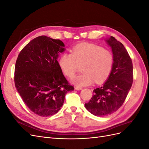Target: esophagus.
Wrapping results in <instances>:
<instances>
[{
    "instance_id": "34e87169",
    "label": "esophagus",
    "mask_w": 149,
    "mask_h": 149,
    "mask_svg": "<svg viewBox=\"0 0 149 149\" xmlns=\"http://www.w3.org/2000/svg\"><path fill=\"white\" fill-rule=\"evenodd\" d=\"M75 89L78 90H78H81L82 88L81 87H79V86H76V87H75Z\"/></svg>"
}]
</instances>
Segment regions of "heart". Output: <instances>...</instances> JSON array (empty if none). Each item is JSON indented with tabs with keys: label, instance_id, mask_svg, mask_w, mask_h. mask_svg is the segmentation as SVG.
<instances>
[{
	"label": "heart",
	"instance_id": "obj_1",
	"mask_svg": "<svg viewBox=\"0 0 149 149\" xmlns=\"http://www.w3.org/2000/svg\"><path fill=\"white\" fill-rule=\"evenodd\" d=\"M71 54L63 53L58 63L63 73L70 78L74 76L78 65L83 73L74 76L71 82L78 86H84L95 81L100 84L109 77L113 65L112 53L92 43H80L71 49Z\"/></svg>",
	"mask_w": 149,
	"mask_h": 149
}]
</instances>
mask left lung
Wrapping results in <instances>:
<instances>
[{
    "label": "left lung",
    "mask_w": 149,
    "mask_h": 149,
    "mask_svg": "<svg viewBox=\"0 0 149 149\" xmlns=\"http://www.w3.org/2000/svg\"><path fill=\"white\" fill-rule=\"evenodd\" d=\"M106 41L113 54L111 74L102 86L94 89L91 100L84 104L92 114L101 117L111 114L119 109L133 82L132 62L127 51L113 37Z\"/></svg>",
    "instance_id": "obj_1"
}]
</instances>
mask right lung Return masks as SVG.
<instances>
[{"label":"right lung","mask_w":149,"mask_h":149,"mask_svg":"<svg viewBox=\"0 0 149 149\" xmlns=\"http://www.w3.org/2000/svg\"><path fill=\"white\" fill-rule=\"evenodd\" d=\"M65 50V44L60 40L42 35L31 40L18 56L15 88L26 106L40 116L57 113L66 93L74 90L57 61L59 53Z\"/></svg>","instance_id":"right-lung-1"}]
</instances>
